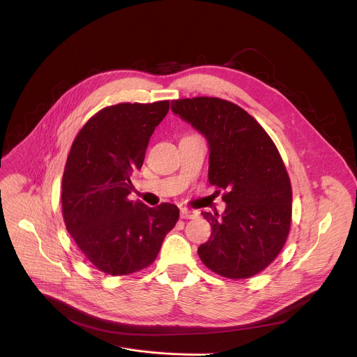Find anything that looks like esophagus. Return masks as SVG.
Masks as SVG:
<instances>
[{
	"instance_id": "obj_1",
	"label": "esophagus",
	"mask_w": 357,
	"mask_h": 357,
	"mask_svg": "<svg viewBox=\"0 0 357 357\" xmlns=\"http://www.w3.org/2000/svg\"><path fill=\"white\" fill-rule=\"evenodd\" d=\"M196 216H197V212H195V211H190V209H186V208L181 209V218L182 219H195Z\"/></svg>"
}]
</instances>
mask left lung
<instances>
[{
    "label": "left lung",
    "instance_id": "8db88e82",
    "mask_svg": "<svg viewBox=\"0 0 357 357\" xmlns=\"http://www.w3.org/2000/svg\"><path fill=\"white\" fill-rule=\"evenodd\" d=\"M171 109L209 142V182L225 190V213L202 212L212 234L197 254L209 270L250 278L282 250L292 215V189L280 152L245 110L219 97L172 100Z\"/></svg>",
    "mask_w": 357,
    "mask_h": 357
}]
</instances>
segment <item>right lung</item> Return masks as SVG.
Listing matches in <instances>:
<instances>
[{
	"mask_svg": "<svg viewBox=\"0 0 357 357\" xmlns=\"http://www.w3.org/2000/svg\"><path fill=\"white\" fill-rule=\"evenodd\" d=\"M169 100L101 109L82 127L62 178L66 229L89 263L109 275H128L155 261L178 219L171 203L148 208L130 200L131 174L141 169L149 138Z\"/></svg>",
	"mask_w": 357,
	"mask_h": 357,
	"instance_id": "add662e5",
	"label": "right lung"
}]
</instances>
